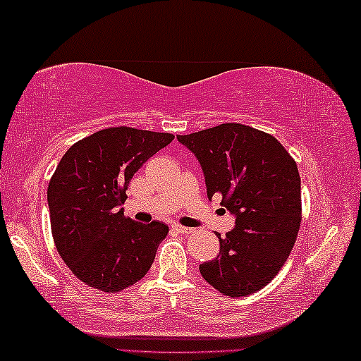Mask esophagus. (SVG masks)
<instances>
[{
	"label": "esophagus",
	"instance_id": "esophagus-1",
	"mask_svg": "<svg viewBox=\"0 0 361 361\" xmlns=\"http://www.w3.org/2000/svg\"><path fill=\"white\" fill-rule=\"evenodd\" d=\"M176 231H179V233H190L192 228H189V226H182V225H174L172 226Z\"/></svg>",
	"mask_w": 361,
	"mask_h": 361
}]
</instances>
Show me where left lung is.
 Returning a JSON list of instances; mask_svg holds the SVG:
<instances>
[{
  "mask_svg": "<svg viewBox=\"0 0 361 361\" xmlns=\"http://www.w3.org/2000/svg\"><path fill=\"white\" fill-rule=\"evenodd\" d=\"M197 157L207 197L221 194L235 226L219 236L216 258L199 266L202 278L231 298L264 288L289 258L300 226V177L283 145L240 123L177 136Z\"/></svg>",
  "mask_w": 361,
  "mask_h": 361,
  "instance_id": "left-lung-1",
  "label": "left lung"
}]
</instances>
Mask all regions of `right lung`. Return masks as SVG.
Masks as SVG:
<instances>
[{
  "mask_svg": "<svg viewBox=\"0 0 361 361\" xmlns=\"http://www.w3.org/2000/svg\"><path fill=\"white\" fill-rule=\"evenodd\" d=\"M172 140L169 133L108 128L75 142L59 162L47 189L54 243L90 288L118 293L149 271L169 228L126 219L121 205L135 172Z\"/></svg>",
  "mask_w": 361,
  "mask_h": 361,
  "instance_id": "add662e5",
  "label": "right lung"
}]
</instances>
